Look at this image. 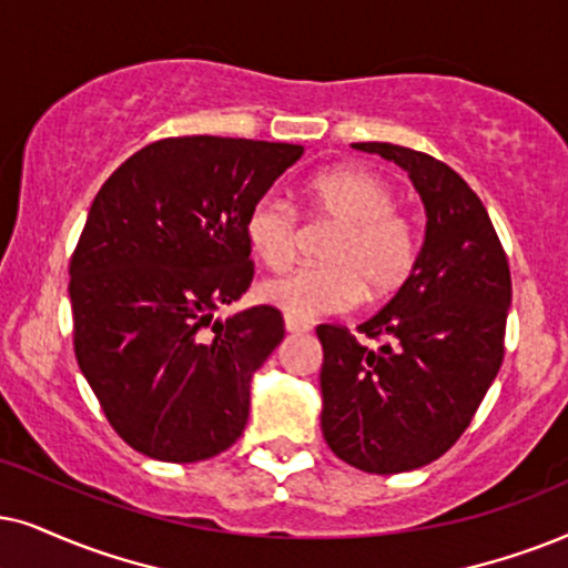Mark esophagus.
Segmentation results:
<instances>
[{
    "label": "esophagus",
    "instance_id": "1",
    "mask_svg": "<svg viewBox=\"0 0 568 568\" xmlns=\"http://www.w3.org/2000/svg\"><path fill=\"white\" fill-rule=\"evenodd\" d=\"M285 329H288L291 335H304V333H308V327L306 322H298V320H293V317H285Z\"/></svg>",
    "mask_w": 568,
    "mask_h": 568
}]
</instances>
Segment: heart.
<instances>
[{"label":"heart","mask_w":568,"mask_h":568,"mask_svg":"<svg viewBox=\"0 0 568 568\" xmlns=\"http://www.w3.org/2000/svg\"><path fill=\"white\" fill-rule=\"evenodd\" d=\"M314 217L335 222L337 231L322 246V262L293 267L264 280L260 298L298 322L348 312L362 296L385 301L404 288L416 267V231L396 210V191L375 172L333 168L306 183ZM246 241L270 270L291 262L298 243V212L275 191L248 206Z\"/></svg>","instance_id":"b5f03b06"}]
</instances>
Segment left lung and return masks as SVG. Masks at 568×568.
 <instances>
[{
    "mask_svg": "<svg viewBox=\"0 0 568 568\" xmlns=\"http://www.w3.org/2000/svg\"><path fill=\"white\" fill-rule=\"evenodd\" d=\"M408 172L427 231L406 285L358 325H320L322 435L369 475L419 469L454 445L504 362L511 272L487 210L458 172L396 143H351Z\"/></svg>",
    "mask_w": 568,
    "mask_h": 568,
    "instance_id": "8db88e82",
    "label": "left lung"
}]
</instances>
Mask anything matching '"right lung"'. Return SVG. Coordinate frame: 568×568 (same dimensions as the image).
Here are the masks:
<instances>
[{"instance_id":"right-lung-1","label":"right lung","mask_w":568,"mask_h":568,"mask_svg":"<svg viewBox=\"0 0 568 568\" xmlns=\"http://www.w3.org/2000/svg\"><path fill=\"white\" fill-rule=\"evenodd\" d=\"M304 154L298 143L183 135L106 178L70 260L73 343L114 433L149 458L204 462L239 440L251 377L283 314L222 304L254 280L248 206Z\"/></svg>"}]
</instances>
